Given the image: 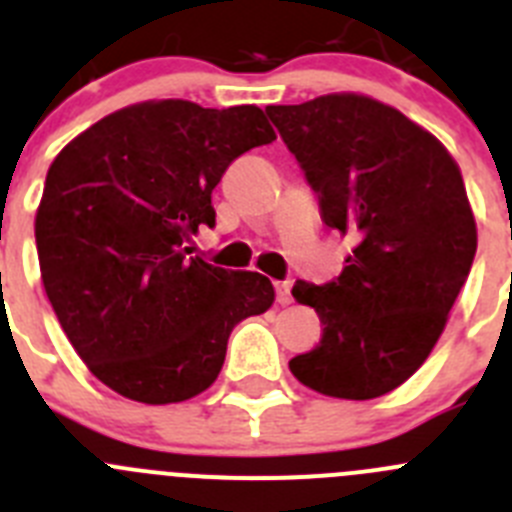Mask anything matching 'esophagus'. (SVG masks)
<instances>
[{
  "mask_svg": "<svg viewBox=\"0 0 512 512\" xmlns=\"http://www.w3.org/2000/svg\"><path fill=\"white\" fill-rule=\"evenodd\" d=\"M290 288H293V283H290V280H275V293H278V303H283V306H288V303L293 301V296H290Z\"/></svg>",
  "mask_w": 512,
  "mask_h": 512,
  "instance_id": "1",
  "label": "esophagus"
}]
</instances>
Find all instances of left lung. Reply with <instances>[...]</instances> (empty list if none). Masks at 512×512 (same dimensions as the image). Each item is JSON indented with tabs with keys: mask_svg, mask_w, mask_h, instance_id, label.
Returning a JSON list of instances; mask_svg holds the SVG:
<instances>
[{
	"mask_svg": "<svg viewBox=\"0 0 512 512\" xmlns=\"http://www.w3.org/2000/svg\"><path fill=\"white\" fill-rule=\"evenodd\" d=\"M319 196L321 219L354 239L339 278L298 280L324 334L290 372L321 395L370 400L426 362L477 252L459 165L431 132L370 96L265 107Z\"/></svg>",
	"mask_w": 512,
	"mask_h": 512,
	"instance_id": "8db88e82",
	"label": "left lung"
}]
</instances>
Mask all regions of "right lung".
<instances>
[{
    "label": "right lung",
    "mask_w": 512,
    "mask_h": 512,
    "mask_svg": "<svg viewBox=\"0 0 512 512\" xmlns=\"http://www.w3.org/2000/svg\"><path fill=\"white\" fill-rule=\"evenodd\" d=\"M275 140L260 107L132 104L63 147L35 216L55 316L107 388L181 403L219 377L234 326L273 306V283L186 257L214 227L211 191L234 158Z\"/></svg>",
    "instance_id": "1"
}]
</instances>
